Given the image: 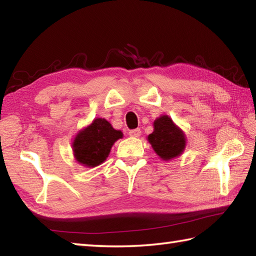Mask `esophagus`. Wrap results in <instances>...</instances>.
<instances>
[{
    "mask_svg": "<svg viewBox=\"0 0 256 256\" xmlns=\"http://www.w3.org/2000/svg\"><path fill=\"white\" fill-rule=\"evenodd\" d=\"M128 135L132 138H138L140 135V128H134L128 132Z\"/></svg>",
    "mask_w": 256,
    "mask_h": 256,
    "instance_id": "34e87169",
    "label": "esophagus"
}]
</instances>
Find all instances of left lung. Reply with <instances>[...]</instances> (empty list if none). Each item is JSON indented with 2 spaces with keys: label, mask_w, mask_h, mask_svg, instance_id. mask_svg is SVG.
<instances>
[{
  "label": "left lung",
  "mask_w": 256,
  "mask_h": 256,
  "mask_svg": "<svg viewBox=\"0 0 256 256\" xmlns=\"http://www.w3.org/2000/svg\"><path fill=\"white\" fill-rule=\"evenodd\" d=\"M148 140L162 160L175 158L186 148V135L168 116L155 120L154 131L148 135Z\"/></svg>",
  "instance_id": "left-lung-1"
}]
</instances>
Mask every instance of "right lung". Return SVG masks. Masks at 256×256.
I'll use <instances>...</instances> for the list:
<instances>
[{
	"mask_svg": "<svg viewBox=\"0 0 256 256\" xmlns=\"http://www.w3.org/2000/svg\"><path fill=\"white\" fill-rule=\"evenodd\" d=\"M123 138L106 118H94L90 125L76 135L72 143L74 160L86 167L102 164L110 154L113 144Z\"/></svg>",
	"mask_w": 256,
	"mask_h": 256,
	"instance_id": "obj_1",
	"label": "right lung"
}]
</instances>
